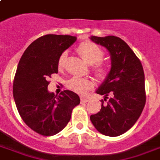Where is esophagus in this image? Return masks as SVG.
Returning <instances> with one entry per match:
<instances>
[{"instance_id": "1", "label": "esophagus", "mask_w": 160, "mask_h": 160, "mask_svg": "<svg viewBox=\"0 0 160 160\" xmlns=\"http://www.w3.org/2000/svg\"><path fill=\"white\" fill-rule=\"evenodd\" d=\"M89 100L86 99V98H84V97H81L80 98V102L81 103H86V102H88Z\"/></svg>"}]
</instances>
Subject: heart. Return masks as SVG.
<instances>
[{"label": "heart", "mask_w": 160, "mask_h": 160, "mask_svg": "<svg viewBox=\"0 0 160 160\" xmlns=\"http://www.w3.org/2000/svg\"><path fill=\"white\" fill-rule=\"evenodd\" d=\"M76 51L85 62H87L89 64H91L92 71L96 77L103 79L107 76L108 69L106 64L102 61L104 56V52L101 48L91 41H84L78 45ZM66 58V52L61 53L58 59V69H64ZM67 86L71 91H75V93L84 95L91 89H92L93 83L89 79L73 77L67 82Z\"/></svg>", "instance_id": "1"}]
</instances>
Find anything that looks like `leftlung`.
<instances>
[{
  "label": "left lung",
  "instance_id": "1",
  "mask_svg": "<svg viewBox=\"0 0 160 160\" xmlns=\"http://www.w3.org/2000/svg\"><path fill=\"white\" fill-rule=\"evenodd\" d=\"M91 39L106 48L112 59L111 70L96 91L105 97L101 101L102 108L91 116V121L99 132L117 137L133 126L143 110L144 72L139 58L120 38L91 36Z\"/></svg>",
  "mask_w": 160,
  "mask_h": 160
}]
</instances>
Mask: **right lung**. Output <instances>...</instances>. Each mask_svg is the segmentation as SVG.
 Returning <instances> with one entry per match:
<instances>
[{
  "instance_id": "1",
  "label": "right lung",
  "mask_w": 160,
  "mask_h": 160,
  "mask_svg": "<svg viewBox=\"0 0 160 160\" xmlns=\"http://www.w3.org/2000/svg\"><path fill=\"white\" fill-rule=\"evenodd\" d=\"M76 37L48 34L27 48L16 71L13 97L28 126L42 136H53L66 127L80 97L71 91L55 96L48 91V78L58 73V59Z\"/></svg>"
}]
</instances>
